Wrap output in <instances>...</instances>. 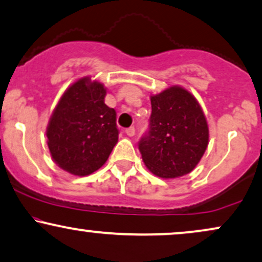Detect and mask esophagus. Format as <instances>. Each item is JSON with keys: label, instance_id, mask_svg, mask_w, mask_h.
<instances>
[{"label": "esophagus", "instance_id": "34e87169", "mask_svg": "<svg viewBox=\"0 0 262 262\" xmlns=\"http://www.w3.org/2000/svg\"><path fill=\"white\" fill-rule=\"evenodd\" d=\"M125 134H127L128 137H134V135H135V128L134 127H129L128 129H125Z\"/></svg>", "mask_w": 262, "mask_h": 262}]
</instances>
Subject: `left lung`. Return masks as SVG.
Returning <instances> with one entry per match:
<instances>
[{"label":"left lung","instance_id":"left-lung-1","mask_svg":"<svg viewBox=\"0 0 262 262\" xmlns=\"http://www.w3.org/2000/svg\"><path fill=\"white\" fill-rule=\"evenodd\" d=\"M150 100V129L139 143L145 166L165 179L188 174L209 145V125L200 103L179 85Z\"/></svg>","mask_w":262,"mask_h":262}]
</instances>
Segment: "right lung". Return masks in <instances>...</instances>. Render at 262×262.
Here are the masks:
<instances>
[{"instance_id":"right-lung-1","label":"right lung","mask_w":262,"mask_h":262,"mask_svg":"<svg viewBox=\"0 0 262 262\" xmlns=\"http://www.w3.org/2000/svg\"><path fill=\"white\" fill-rule=\"evenodd\" d=\"M106 88L84 77L63 93L46 128L52 160L71 174L89 176L105 165L118 141L116 111Z\"/></svg>"}]
</instances>
